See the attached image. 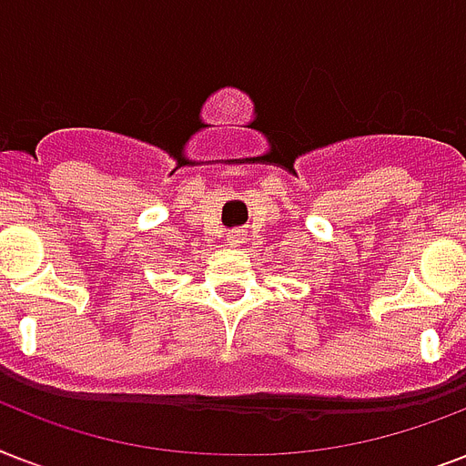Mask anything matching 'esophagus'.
<instances>
[{"mask_svg":"<svg viewBox=\"0 0 466 466\" xmlns=\"http://www.w3.org/2000/svg\"><path fill=\"white\" fill-rule=\"evenodd\" d=\"M241 239H244V234H241V232H229V234H227V244H229V247H239Z\"/></svg>","mask_w":466,"mask_h":466,"instance_id":"34e87169","label":"esophagus"}]
</instances>
